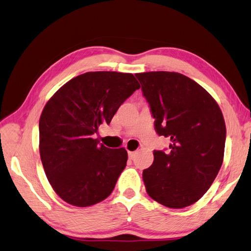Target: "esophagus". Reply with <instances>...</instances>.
<instances>
[{"label":"esophagus","mask_w":251,"mask_h":251,"mask_svg":"<svg viewBox=\"0 0 251 251\" xmlns=\"http://www.w3.org/2000/svg\"><path fill=\"white\" fill-rule=\"evenodd\" d=\"M135 156H136V152L135 151H128V158L129 159H134L135 158Z\"/></svg>","instance_id":"34e87169"}]
</instances>
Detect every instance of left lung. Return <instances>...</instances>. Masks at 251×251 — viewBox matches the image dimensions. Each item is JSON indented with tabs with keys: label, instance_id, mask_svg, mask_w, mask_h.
Instances as JSON below:
<instances>
[{
	"label": "left lung",
	"instance_id": "left-lung-1",
	"mask_svg": "<svg viewBox=\"0 0 251 251\" xmlns=\"http://www.w3.org/2000/svg\"><path fill=\"white\" fill-rule=\"evenodd\" d=\"M159 136L170 151L154 150L142 179L150 197L172 209L195 203L205 194L223 163L226 127L210 93L174 72L136 74Z\"/></svg>",
	"mask_w": 251,
	"mask_h": 251
}]
</instances>
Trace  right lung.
<instances>
[{
  "instance_id": "1",
  "label": "right lung",
  "mask_w": 251,
  "mask_h": 251,
  "mask_svg": "<svg viewBox=\"0 0 251 251\" xmlns=\"http://www.w3.org/2000/svg\"><path fill=\"white\" fill-rule=\"evenodd\" d=\"M140 85L132 74L89 72L62 86L41 113L39 151L54 191L67 203L89 207L109 197L125 169L127 151L93 139Z\"/></svg>"
}]
</instances>
